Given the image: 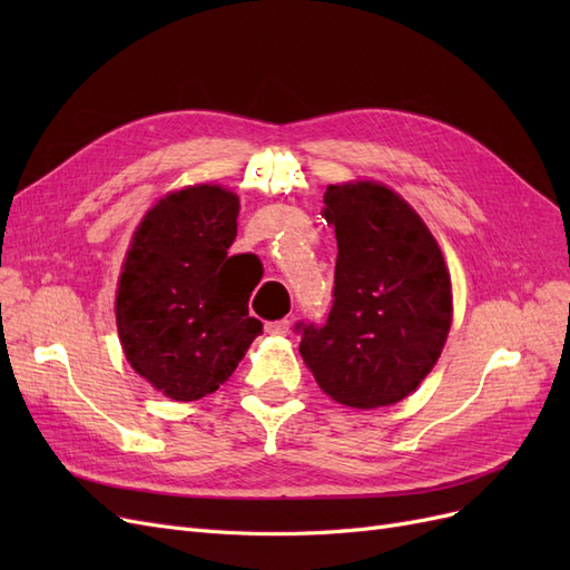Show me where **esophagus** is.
<instances>
[{
  "label": "esophagus",
  "mask_w": 570,
  "mask_h": 570,
  "mask_svg": "<svg viewBox=\"0 0 570 570\" xmlns=\"http://www.w3.org/2000/svg\"><path fill=\"white\" fill-rule=\"evenodd\" d=\"M266 333H268V335H287V333H289V321H287V318L268 321V323H266Z\"/></svg>",
  "instance_id": "1"
}]
</instances>
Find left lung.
I'll return each mask as SVG.
<instances>
[{"label":"left lung","mask_w":570,"mask_h":570,"mask_svg":"<svg viewBox=\"0 0 570 570\" xmlns=\"http://www.w3.org/2000/svg\"><path fill=\"white\" fill-rule=\"evenodd\" d=\"M321 216L335 226L333 308L299 321V354L335 402H402L435 366L452 325V285L425 223L375 183L327 185Z\"/></svg>","instance_id":"8db88e82"}]
</instances>
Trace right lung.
Listing matches in <instances>:
<instances>
[{
  "label": "right lung",
  "mask_w": 570,
  "mask_h": 570,
  "mask_svg": "<svg viewBox=\"0 0 570 570\" xmlns=\"http://www.w3.org/2000/svg\"><path fill=\"white\" fill-rule=\"evenodd\" d=\"M239 199L218 185L185 187L142 218L116 292L130 366L176 402L216 392L264 323L249 316L262 262L228 256Z\"/></svg>",
  "instance_id": "1"
}]
</instances>
